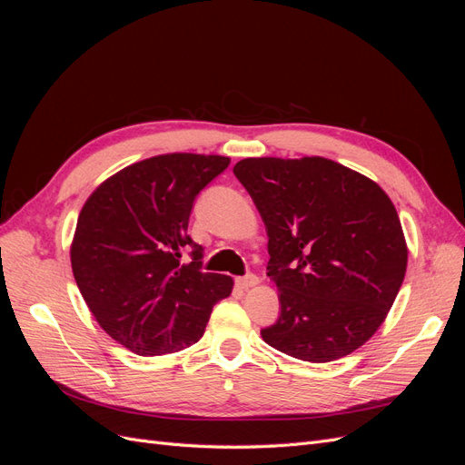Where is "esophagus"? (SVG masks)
<instances>
[{"mask_svg": "<svg viewBox=\"0 0 465 465\" xmlns=\"http://www.w3.org/2000/svg\"><path fill=\"white\" fill-rule=\"evenodd\" d=\"M260 283V279L256 275H246V277H238L236 279V285L241 289H250V287H256Z\"/></svg>", "mask_w": 465, "mask_h": 465, "instance_id": "34e87169", "label": "esophagus"}]
</instances>
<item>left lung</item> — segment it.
<instances>
[{"label": "left lung", "instance_id": "1", "mask_svg": "<svg viewBox=\"0 0 465 465\" xmlns=\"http://www.w3.org/2000/svg\"><path fill=\"white\" fill-rule=\"evenodd\" d=\"M232 173L270 238L281 314L263 341L308 362L353 353L382 326L405 277V236L386 192L323 157L242 159Z\"/></svg>", "mask_w": 465, "mask_h": 465}]
</instances>
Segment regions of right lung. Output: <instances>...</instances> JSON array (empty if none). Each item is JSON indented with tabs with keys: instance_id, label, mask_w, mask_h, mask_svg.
I'll list each match as a JSON object with an SVG mask.
<instances>
[{
	"instance_id": "add662e5",
	"label": "right lung",
	"mask_w": 465,
	"mask_h": 465,
	"mask_svg": "<svg viewBox=\"0 0 465 465\" xmlns=\"http://www.w3.org/2000/svg\"><path fill=\"white\" fill-rule=\"evenodd\" d=\"M229 163L157 154L104 180L81 209L69 252L77 287L98 326L135 355L200 341L215 302L232 291L229 275L202 272L203 248L188 236L195 195Z\"/></svg>"
}]
</instances>
